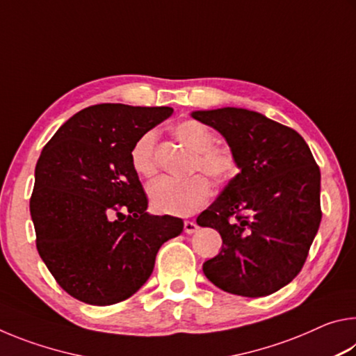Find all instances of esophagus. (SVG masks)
<instances>
[{
  "mask_svg": "<svg viewBox=\"0 0 356 356\" xmlns=\"http://www.w3.org/2000/svg\"><path fill=\"white\" fill-rule=\"evenodd\" d=\"M197 229H200V226H197L195 221H185V222H184V231H185L186 234L196 232Z\"/></svg>",
  "mask_w": 356,
  "mask_h": 356,
  "instance_id": "34e87169",
  "label": "esophagus"
}]
</instances>
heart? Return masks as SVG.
<instances>
[{
	"mask_svg": "<svg viewBox=\"0 0 356 356\" xmlns=\"http://www.w3.org/2000/svg\"><path fill=\"white\" fill-rule=\"evenodd\" d=\"M179 143L195 152L193 171H202L216 184H226L237 172V159L229 147L216 146L215 135L197 120L186 119L172 130ZM156 135L146 131L135 141L130 150V161L141 177H154L156 174L155 161ZM212 196V185L202 174L186 180L159 179L149 186V200L160 213L172 216H188L206 206Z\"/></svg>",
	"mask_w": 356,
	"mask_h": 356,
	"instance_id": "obj_1",
	"label": "heart"
}]
</instances>
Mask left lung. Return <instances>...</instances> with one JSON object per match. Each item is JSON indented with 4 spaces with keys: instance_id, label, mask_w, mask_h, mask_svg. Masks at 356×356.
<instances>
[{
    "instance_id": "left-lung-1",
    "label": "left lung",
    "mask_w": 356,
    "mask_h": 356,
    "mask_svg": "<svg viewBox=\"0 0 356 356\" xmlns=\"http://www.w3.org/2000/svg\"><path fill=\"white\" fill-rule=\"evenodd\" d=\"M225 136L240 172L197 216L222 238L202 272L221 291L265 297L303 268L322 220L321 170L297 131L243 108L193 111Z\"/></svg>"
}]
</instances>
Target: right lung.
Masks as SVG:
<instances>
[{"label":"right lung","mask_w":356,"mask_h":356,"mask_svg":"<svg viewBox=\"0 0 356 356\" xmlns=\"http://www.w3.org/2000/svg\"><path fill=\"white\" fill-rule=\"evenodd\" d=\"M171 114L170 106L92 105L42 149L29 201L35 246L74 298L95 306L127 300L152 275L160 246L184 231L180 218L146 212L130 161L138 138Z\"/></svg>","instance_id":"add662e5"}]
</instances>
